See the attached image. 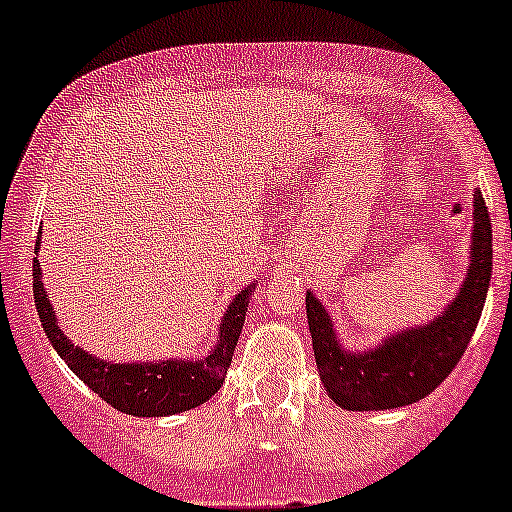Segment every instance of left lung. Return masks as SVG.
I'll return each mask as SVG.
<instances>
[{
    "label": "left lung",
    "mask_w": 512,
    "mask_h": 512,
    "mask_svg": "<svg viewBox=\"0 0 512 512\" xmlns=\"http://www.w3.org/2000/svg\"><path fill=\"white\" fill-rule=\"evenodd\" d=\"M471 265L453 302L433 322L386 337L366 352H347L324 304L307 292V319L319 379L329 399L347 411H384L416 404L461 361L483 312L493 270V232L485 200L473 195Z\"/></svg>",
    "instance_id": "left-lung-1"
}]
</instances>
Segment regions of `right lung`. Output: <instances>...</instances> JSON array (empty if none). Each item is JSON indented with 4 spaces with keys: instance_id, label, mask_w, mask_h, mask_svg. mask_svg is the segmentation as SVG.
Instances as JSON below:
<instances>
[{
    "instance_id": "right-lung-1",
    "label": "right lung",
    "mask_w": 512,
    "mask_h": 512,
    "mask_svg": "<svg viewBox=\"0 0 512 512\" xmlns=\"http://www.w3.org/2000/svg\"><path fill=\"white\" fill-rule=\"evenodd\" d=\"M39 250V242H36ZM34 302L39 312L41 327L49 337L51 347L66 361L71 371L89 386L94 394L101 396L113 409L128 416H173L205 404L210 396L218 394L223 386L227 369H230L232 352L240 339L242 324H245L250 294L255 292V282L235 294L227 312L220 322L218 344L208 356L195 361L185 359H163V361H133V364H113V361L98 359V356L74 347L71 339L59 329L56 314L51 309L49 297L41 282V265L34 260Z\"/></svg>"
}]
</instances>
